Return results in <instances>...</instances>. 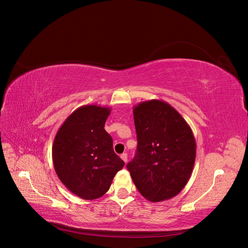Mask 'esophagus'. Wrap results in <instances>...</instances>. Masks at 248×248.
Wrapping results in <instances>:
<instances>
[{
  "instance_id": "1",
  "label": "esophagus",
  "mask_w": 248,
  "mask_h": 248,
  "mask_svg": "<svg viewBox=\"0 0 248 248\" xmlns=\"http://www.w3.org/2000/svg\"><path fill=\"white\" fill-rule=\"evenodd\" d=\"M121 158H122V160H123L124 162H127V154H126V153L121 154Z\"/></svg>"
}]
</instances>
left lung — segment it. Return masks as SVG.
<instances>
[{"mask_svg":"<svg viewBox=\"0 0 248 248\" xmlns=\"http://www.w3.org/2000/svg\"><path fill=\"white\" fill-rule=\"evenodd\" d=\"M138 149L127 164L139 192L150 202L176 197L188 182L196 161L190 126L166 101L149 100L133 108Z\"/></svg>","mask_w":248,"mask_h":248,"instance_id":"1","label":"left lung"}]
</instances>
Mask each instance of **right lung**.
<instances>
[{
	"label": "right lung",
	"instance_id": "obj_1",
	"mask_svg": "<svg viewBox=\"0 0 248 248\" xmlns=\"http://www.w3.org/2000/svg\"><path fill=\"white\" fill-rule=\"evenodd\" d=\"M109 108L80 107L65 120L52 145V162L61 182L84 200L102 197L124 161L104 129Z\"/></svg>",
	"mask_w": 248,
	"mask_h": 248
}]
</instances>
